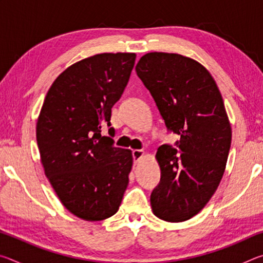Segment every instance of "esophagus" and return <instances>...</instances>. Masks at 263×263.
<instances>
[{
    "instance_id": "34e87169",
    "label": "esophagus",
    "mask_w": 263,
    "mask_h": 263,
    "mask_svg": "<svg viewBox=\"0 0 263 263\" xmlns=\"http://www.w3.org/2000/svg\"><path fill=\"white\" fill-rule=\"evenodd\" d=\"M145 152L142 149H133L132 151V157H133V161H135V163H138V161L144 157Z\"/></svg>"
}]
</instances>
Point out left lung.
<instances>
[{
  "label": "left lung",
  "instance_id": "1",
  "mask_svg": "<svg viewBox=\"0 0 263 263\" xmlns=\"http://www.w3.org/2000/svg\"><path fill=\"white\" fill-rule=\"evenodd\" d=\"M169 131L181 138L176 149L158 148L161 179L151 194L158 218L190 219L210 201L228 161L232 130L216 81L199 62L176 53L151 52L136 66Z\"/></svg>",
  "mask_w": 263,
  "mask_h": 263
}]
</instances>
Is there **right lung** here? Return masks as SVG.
<instances>
[{
	"mask_svg": "<svg viewBox=\"0 0 263 263\" xmlns=\"http://www.w3.org/2000/svg\"><path fill=\"white\" fill-rule=\"evenodd\" d=\"M135 53H101L75 62L48 89L39 114L37 144L44 172L74 216L97 221L114 216L128 184L130 149L115 147L101 128L123 94Z\"/></svg>",
	"mask_w": 263,
	"mask_h": 263,
	"instance_id": "obj_1",
	"label": "right lung"
}]
</instances>
